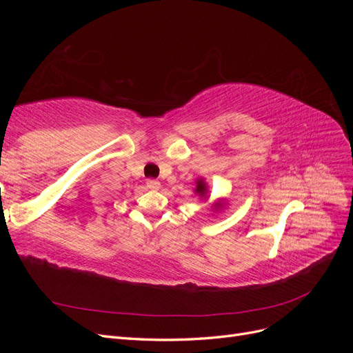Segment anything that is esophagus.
<instances>
[{
  "instance_id": "1",
  "label": "esophagus",
  "mask_w": 353,
  "mask_h": 353,
  "mask_svg": "<svg viewBox=\"0 0 353 353\" xmlns=\"http://www.w3.org/2000/svg\"><path fill=\"white\" fill-rule=\"evenodd\" d=\"M147 188H150V190H159V188H160V183H159V181H156V179H148V181H147Z\"/></svg>"
}]
</instances>
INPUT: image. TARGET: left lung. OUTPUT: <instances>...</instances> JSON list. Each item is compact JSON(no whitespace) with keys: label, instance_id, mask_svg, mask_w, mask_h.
<instances>
[{"label":"left lung","instance_id":"left-lung-1","mask_svg":"<svg viewBox=\"0 0 353 353\" xmlns=\"http://www.w3.org/2000/svg\"><path fill=\"white\" fill-rule=\"evenodd\" d=\"M194 193L203 200V199H209V185H208V183L205 181V178L203 176H199L197 179H196V188H194ZM227 199H218L215 203H212V206H210V209L213 210V212H219V210H223L227 208Z\"/></svg>","mask_w":353,"mask_h":353}]
</instances>
